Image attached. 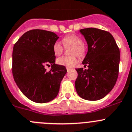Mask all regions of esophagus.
Returning a JSON list of instances; mask_svg holds the SVG:
<instances>
[{
    "label": "esophagus",
    "mask_w": 132,
    "mask_h": 132,
    "mask_svg": "<svg viewBox=\"0 0 132 132\" xmlns=\"http://www.w3.org/2000/svg\"><path fill=\"white\" fill-rule=\"evenodd\" d=\"M66 70H67V71H70V70H71V68L67 67V68H66Z\"/></svg>",
    "instance_id": "esophagus-1"
}]
</instances>
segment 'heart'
Masks as SVG:
<instances>
[{
	"instance_id": "obj_1",
	"label": "heart",
	"mask_w": 132,
	"mask_h": 132,
	"mask_svg": "<svg viewBox=\"0 0 132 132\" xmlns=\"http://www.w3.org/2000/svg\"><path fill=\"white\" fill-rule=\"evenodd\" d=\"M63 44L66 47L73 46L72 54L82 56L84 53V47L83 41L80 37L75 35H71L66 37L62 40ZM64 50V46L60 41H56L53 46V53L55 55H60ZM78 59L76 55L67 57L62 56L57 59V63L61 66L73 67L77 62Z\"/></svg>"
}]
</instances>
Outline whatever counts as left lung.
Listing matches in <instances>:
<instances>
[{
    "mask_svg": "<svg viewBox=\"0 0 132 132\" xmlns=\"http://www.w3.org/2000/svg\"><path fill=\"white\" fill-rule=\"evenodd\" d=\"M87 44L88 52L83 68H77L75 82L77 93L88 101L104 98L116 84L119 74L120 51L112 34L94 28L80 29Z\"/></svg>",
    "mask_w": 132,
    "mask_h": 132,
    "instance_id": "obj_1",
    "label": "left lung"
}]
</instances>
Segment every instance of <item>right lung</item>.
I'll return each mask as SVG.
<instances>
[{
    "label": "right lung",
    "mask_w": 132,
    "mask_h": 132,
    "mask_svg": "<svg viewBox=\"0 0 132 132\" xmlns=\"http://www.w3.org/2000/svg\"><path fill=\"white\" fill-rule=\"evenodd\" d=\"M59 38L53 32L33 29L23 34L13 46L14 80L22 93L35 103L53 100L67 72L64 66L55 64L53 46ZM49 64L52 68L47 72L45 66Z\"/></svg>",
    "instance_id": "1"
}]
</instances>
